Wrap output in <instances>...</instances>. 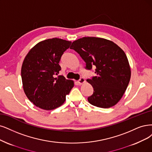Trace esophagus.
Segmentation results:
<instances>
[{
    "label": "esophagus",
    "mask_w": 152,
    "mask_h": 152,
    "mask_svg": "<svg viewBox=\"0 0 152 152\" xmlns=\"http://www.w3.org/2000/svg\"><path fill=\"white\" fill-rule=\"evenodd\" d=\"M85 82V78H84V77H81L80 79L77 81L78 84H80V85H81V84L84 83Z\"/></svg>",
    "instance_id": "1"
}]
</instances>
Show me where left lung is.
Listing matches in <instances>:
<instances>
[{
  "instance_id": "left-lung-1",
  "label": "left lung",
  "mask_w": 152,
  "mask_h": 152,
  "mask_svg": "<svg viewBox=\"0 0 152 152\" xmlns=\"http://www.w3.org/2000/svg\"><path fill=\"white\" fill-rule=\"evenodd\" d=\"M70 49L80 54L86 63V69L96 67V75L87 80L94 90L88 98L89 103L103 108L115 105L125 93L131 77L125 52L113 42L95 37L77 39Z\"/></svg>"
}]
</instances>
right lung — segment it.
Listing matches in <instances>:
<instances>
[{
	"mask_svg": "<svg viewBox=\"0 0 152 152\" xmlns=\"http://www.w3.org/2000/svg\"><path fill=\"white\" fill-rule=\"evenodd\" d=\"M71 44L58 38L46 39L26 56L21 68L22 85L28 99L37 107L45 110L59 107L74 86L72 81L58 76L61 56Z\"/></svg>",
	"mask_w": 152,
	"mask_h": 152,
	"instance_id": "1",
	"label": "right lung"
}]
</instances>
